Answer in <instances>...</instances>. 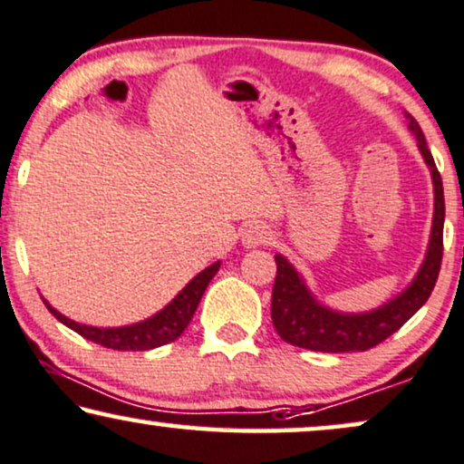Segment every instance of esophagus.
<instances>
[{"instance_id":"obj_1","label":"esophagus","mask_w":464,"mask_h":464,"mask_svg":"<svg viewBox=\"0 0 464 464\" xmlns=\"http://www.w3.org/2000/svg\"><path fill=\"white\" fill-rule=\"evenodd\" d=\"M269 239H271V231L265 225H258V222L250 225L248 228H244L242 233V244L246 248H256V246L267 244Z\"/></svg>"}]
</instances>
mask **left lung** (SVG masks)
I'll return each instance as SVG.
<instances>
[{"mask_svg":"<svg viewBox=\"0 0 464 464\" xmlns=\"http://www.w3.org/2000/svg\"><path fill=\"white\" fill-rule=\"evenodd\" d=\"M410 121V131L416 135L418 150L422 154L426 168L433 180V225L426 246L424 261L420 265L413 280L388 299L384 305L369 312H337L316 299L307 286L304 276L288 263L286 256L276 255L277 274L271 295V320L286 343L314 352H365L384 342L394 331H399L420 307L426 304L433 293L437 276L441 267L443 255V220H446V201H443L441 176L435 168L433 154L426 146L424 133L411 114L405 112Z\"/></svg>","mask_w":464,"mask_h":464,"instance_id":"left-lung-1","label":"left lung"}]
</instances>
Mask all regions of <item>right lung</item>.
<instances>
[{"label":"right lung","instance_id":"obj_1","mask_svg":"<svg viewBox=\"0 0 464 464\" xmlns=\"http://www.w3.org/2000/svg\"><path fill=\"white\" fill-rule=\"evenodd\" d=\"M220 267V261H216L199 271L193 280H190L187 286H184L180 293H178L174 299L169 301L163 310L154 314V316L140 320L135 324L127 326H91V324H80L76 320L67 318L59 310L48 304V301L42 296L48 312L53 314L59 323L70 326L72 331H76L78 335L89 339L92 343L103 345V348L110 350H125V352H144L159 348V345L176 342L178 337L182 335L184 329H187L190 318L199 305L203 293H206L208 284L216 276V271Z\"/></svg>","mask_w":464,"mask_h":464}]
</instances>
